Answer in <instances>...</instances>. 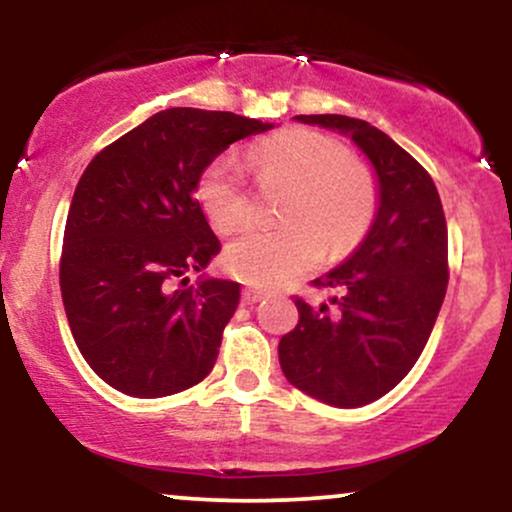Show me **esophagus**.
I'll use <instances>...</instances> for the list:
<instances>
[{"mask_svg": "<svg viewBox=\"0 0 512 512\" xmlns=\"http://www.w3.org/2000/svg\"><path fill=\"white\" fill-rule=\"evenodd\" d=\"M264 296H267V293L260 291V289H250V286L243 291V301L245 303H257V301H262Z\"/></svg>", "mask_w": 512, "mask_h": 512, "instance_id": "34e87169", "label": "esophagus"}]
</instances>
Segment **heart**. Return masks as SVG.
Instances as JSON below:
<instances>
[{
  "mask_svg": "<svg viewBox=\"0 0 512 512\" xmlns=\"http://www.w3.org/2000/svg\"><path fill=\"white\" fill-rule=\"evenodd\" d=\"M264 182H286L279 228H250L226 248L223 262L240 281L276 286L308 272L322 252L351 250L378 207V187L349 149L313 129H286L250 149ZM197 199L211 226L233 233L250 221L252 204L243 166L236 156L214 158L197 182Z\"/></svg>",
  "mask_w": 512,
  "mask_h": 512,
  "instance_id": "heart-1",
  "label": "heart"
}]
</instances>
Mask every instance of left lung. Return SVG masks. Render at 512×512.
Returning <instances> with one entry per match:
<instances>
[{"instance_id":"8db88e82","label":"left lung","mask_w":512,"mask_h":512,"mask_svg":"<svg viewBox=\"0 0 512 512\" xmlns=\"http://www.w3.org/2000/svg\"><path fill=\"white\" fill-rule=\"evenodd\" d=\"M344 134L368 158L378 207L358 248L313 281L327 303L296 298L298 325L279 342L293 387L332 407L375 402L419 361L448 289V226L431 175L368 122L346 115H296Z\"/></svg>"}]
</instances>
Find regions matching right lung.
Segmentation results:
<instances>
[{"label":"right lung","instance_id":"add662e5","mask_svg":"<svg viewBox=\"0 0 512 512\" xmlns=\"http://www.w3.org/2000/svg\"><path fill=\"white\" fill-rule=\"evenodd\" d=\"M272 127L168 108L88 163L64 228L60 289L81 356L110 387L154 399L211 373L240 284L199 276L187 286L221 250L197 182L233 142Z\"/></svg>","mask_w":512,"mask_h":512}]
</instances>
